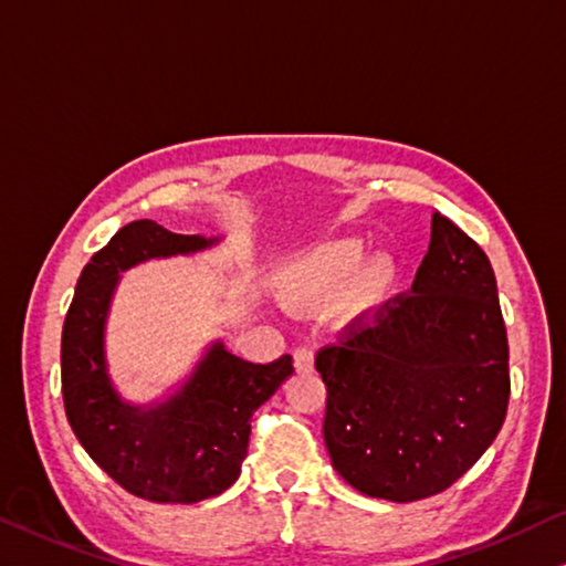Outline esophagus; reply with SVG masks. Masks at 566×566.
Masks as SVG:
<instances>
[{"instance_id":"esophagus-1","label":"esophagus","mask_w":566,"mask_h":566,"mask_svg":"<svg viewBox=\"0 0 566 566\" xmlns=\"http://www.w3.org/2000/svg\"><path fill=\"white\" fill-rule=\"evenodd\" d=\"M293 364L298 371H313V352L308 346H298V349L293 352Z\"/></svg>"}]
</instances>
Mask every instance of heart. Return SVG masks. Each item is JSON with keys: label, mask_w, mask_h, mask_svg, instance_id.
I'll return each mask as SVG.
<instances>
[{"label": "heart", "mask_w": 566, "mask_h": 566, "mask_svg": "<svg viewBox=\"0 0 566 566\" xmlns=\"http://www.w3.org/2000/svg\"><path fill=\"white\" fill-rule=\"evenodd\" d=\"M364 259V240L356 234L332 238L293 253L275 275V289L289 306H318L344 291V306L367 311L377 306L397 281V260L389 253Z\"/></svg>", "instance_id": "heart-1"}]
</instances>
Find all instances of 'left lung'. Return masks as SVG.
I'll return each instance as SVG.
<instances>
[{
	"instance_id": "1",
	"label": "left lung",
	"mask_w": 566,
	"mask_h": 566,
	"mask_svg": "<svg viewBox=\"0 0 566 566\" xmlns=\"http://www.w3.org/2000/svg\"><path fill=\"white\" fill-rule=\"evenodd\" d=\"M316 369L324 440L346 483L397 503L450 489L506 420L509 338L491 260L434 212L412 291L354 318Z\"/></svg>"
}]
</instances>
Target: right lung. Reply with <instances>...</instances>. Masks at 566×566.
<instances>
[{
	"mask_svg": "<svg viewBox=\"0 0 566 566\" xmlns=\"http://www.w3.org/2000/svg\"><path fill=\"white\" fill-rule=\"evenodd\" d=\"M214 242L169 232L154 220L128 222L83 268L65 316L60 364L67 422L85 453L120 489L146 501L197 503L228 491L248 455L253 412L293 374L289 354L253 364L217 342L167 402L136 407L113 389L103 332L118 273Z\"/></svg>",
	"mask_w": 566,
	"mask_h": 566,
	"instance_id": "obj_1",
	"label": "right lung"
}]
</instances>
